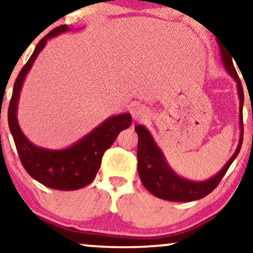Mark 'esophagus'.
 <instances>
[{"label": "esophagus", "mask_w": 253, "mask_h": 253, "mask_svg": "<svg viewBox=\"0 0 253 253\" xmlns=\"http://www.w3.org/2000/svg\"><path fill=\"white\" fill-rule=\"evenodd\" d=\"M130 114L135 121H143L149 116V112L143 106H134L130 109Z\"/></svg>", "instance_id": "34e87169"}]
</instances>
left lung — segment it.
I'll return each mask as SVG.
<instances>
[{
	"label": "left lung",
	"mask_w": 253,
	"mask_h": 253,
	"mask_svg": "<svg viewBox=\"0 0 253 253\" xmlns=\"http://www.w3.org/2000/svg\"><path fill=\"white\" fill-rule=\"evenodd\" d=\"M218 45H220V42H218ZM220 49L224 68L230 74L232 79L236 81L238 96H240L241 135L237 149L230 160L225 163V166L222 168L221 171H218V173L215 174L214 177L205 181L187 180L185 178L179 177L171 170V168L168 166L166 158H164V155L162 154L161 149L155 143L149 130L144 126L137 125L135 126V130L137 136H139V141H137V172H139L143 186L151 194L160 198V199L177 201V203H187V201L199 200L201 198L206 197L207 194L215 190V187L224 177L229 167L231 166V163L240 153L242 142H243V86H242L240 77H238L234 63H232L231 54L228 52V49H225V47L221 45Z\"/></svg>",
	"instance_id": "8db88e82"
}]
</instances>
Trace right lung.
Masks as SVG:
<instances>
[{"label": "right lung", "instance_id": "add662e5", "mask_svg": "<svg viewBox=\"0 0 253 253\" xmlns=\"http://www.w3.org/2000/svg\"><path fill=\"white\" fill-rule=\"evenodd\" d=\"M68 30L67 25H60L37 43L35 52L17 76L8 110L10 132L26 172L40 184L60 191L79 190L91 183L98 172L104 153L112 146L118 134L132 124L129 113L110 117L72 147L62 150L35 146L23 134L17 120V104L23 82L47 40Z\"/></svg>", "mask_w": 253, "mask_h": 253}]
</instances>
